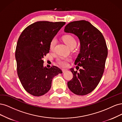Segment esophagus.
I'll return each instance as SVG.
<instances>
[{"label": "esophagus", "instance_id": "obj_1", "mask_svg": "<svg viewBox=\"0 0 122 122\" xmlns=\"http://www.w3.org/2000/svg\"><path fill=\"white\" fill-rule=\"evenodd\" d=\"M62 72H65L66 71H67V69H62Z\"/></svg>", "mask_w": 122, "mask_h": 122}]
</instances>
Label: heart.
<instances>
[{
	"label": "heart",
	"instance_id": "heart-1",
	"mask_svg": "<svg viewBox=\"0 0 122 122\" xmlns=\"http://www.w3.org/2000/svg\"><path fill=\"white\" fill-rule=\"evenodd\" d=\"M63 41H64L65 44L69 48H71L73 46H76V42L74 38L71 35H66L63 37ZM56 44V40L55 38H53L51 41L50 44V49L51 50H53L54 48V46ZM70 60V58H61L60 59H58L57 62L59 65L62 67H66L68 66V61Z\"/></svg>",
	"mask_w": 122,
	"mask_h": 122
}]
</instances>
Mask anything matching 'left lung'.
<instances>
[{"label": "left lung", "mask_w": 122, "mask_h": 122, "mask_svg": "<svg viewBox=\"0 0 122 122\" xmlns=\"http://www.w3.org/2000/svg\"><path fill=\"white\" fill-rule=\"evenodd\" d=\"M64 32L76 35L81 46L74 63L81 69H70L73 78L68 81V87L76 95H87L96 88L103 75L108 53L105 39L99 30L85 20L68 23Z\"/></svg>", "instance_id": "8db88e82"}]
</instances>
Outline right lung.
I'll return each instance as SVG.
<instances>
[{
    "label": "right lung",
    "mask_w": 122,
    "mask_h": 122,
    "mask_svg": "<svg viewBox=\"0 0 122 122\" xmlns=\"http://www.w3.org/2000/svg\"><path fill=\"white\" fill-rule=\"evenodd\" d=\"M65 22L38 21L30 25L19 36L15 52L17 73L26 91L35 96L48 92L54 76L62 73L55 66H44L42 58L49 53L50 44Z\"/></svg>",
    "instance_id": "obj_1"
}]
</instances>
